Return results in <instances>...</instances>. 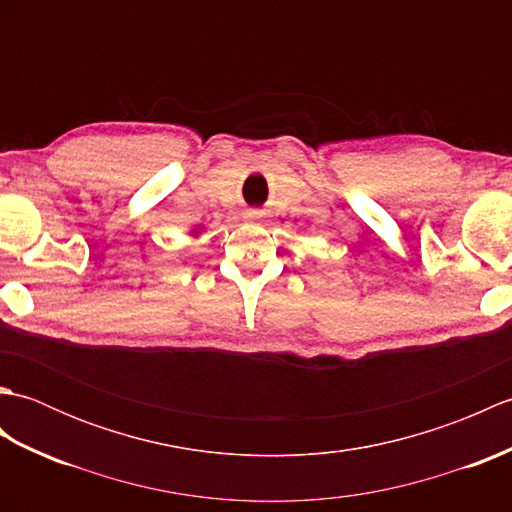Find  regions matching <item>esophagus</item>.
Masks as SVG:
<instances>
[{"label": "esophagus", "instance_id": "34e87169", "mask_svg": "<svg viewBox=\"0 0 512 512\" xmlns=\"http://www.w3.org/2000/svg\"><path fill=\"white\" fill-rule=\"evenodd\" d=\"M262 211H259V209H248L246 211V220H250V222H257V220H262Z\"/></svg>", "mask_w": 512, "mask_h": 512}]
</instances>
